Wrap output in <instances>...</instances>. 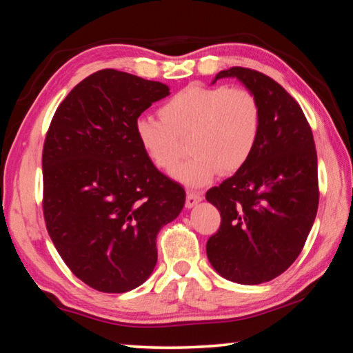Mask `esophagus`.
Returning <instances> with one entry per match:
<instances>
[{
	"label": "esophagus",
	"mask_w": 353,
	"mask_h": 353,
	"mask_svg": "<svg viewBox=\"0 0 353 353\" xmlns=\"http://www.w3.org/2000/svg\"><path fill=\"white\" fill-rule=\"evenodd\" d=\"M202 199H204V196H202L201 191H187V202H185V205L191 208L199 204Z\"/></svg>",
	"instance_id": "34e87169"
}]
</instances>
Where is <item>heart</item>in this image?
<instances>
[{"label":"heart","mask_w":353,"mask_h":353,"mask_svg":"<svg viewBox=\"0 0 353 353\" xmlns=\"http://www.w3.org/2000/svg\"><path fill=\"white\" fill-rule=\"evenodd\" d=\"M160 119L141 117L135 135L159 170L172 171L188 139L193 154L174 171L188 187L210 182L219 171L232 174L249 162L261 129V109L246 87L191 83L160 107Z\"/></svg>","instance_id":"obj_1"}]
</instances>
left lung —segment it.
<instances>
[{
  "label": "left lung",
  "instance_id": "left-lung-1",
  "mask_svg": "<svg viewBox=\"0 0 353 353\" xmlns=\"http://www.w3.org/2000/svg\"><path fill=\"white\" fill-rule=\"evenodd\" d=\"M223 77L255 94L261 129L249 162L207 191L221 213L207 256L230 282L259 285L288 270L307 241L319 204L318 155L301 105L280 83L241 67L219 71L213 82Z\"/></svg>",
  "mask_w": 353,
  "mask_h": 353
}]
</instances>
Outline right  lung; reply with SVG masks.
Listing matches in <instances>:
<instances>
[{
	"label": "right lung",
	"instance_id": "1",
	"mask_svg": "<svg viewBox=\"0 0 353 353\" xmlns=\"http://www.w3.org/2000/svg\"><path fill=\"white\" fill-rule=\"evenodd\" d=\"M168 94L162 82L101 70L68 93L48 129V234L71 272L98 291L146 282L157 234L183 208V188L155 168L135 135L141 113Z\"/></svg>",
	"mask_w": 353,
	"mask_h": 353
}]
</instances>
